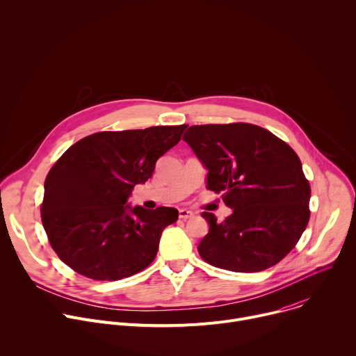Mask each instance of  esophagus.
I'll list each match as a JSON object with an SVG mask.
<instances>
[{"label":"esophagus","mask_w":356,"mask_h":356,"mask_svg":"<svg viewBox=\"0 0 356 356\" xmlns=\"http://www.w3.org/2000/svg\"><path fill=\"white\" fill-rule=\"evenodd\" d=\"M179 217L181 218V220H188V218H193L194 217V214L191 213V211H188V210H186V209H180L179 210Z\"/></svg>","instance_id":"34e87169"}]
</instances>
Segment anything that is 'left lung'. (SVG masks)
Segmentation results:
<instances>
[{
    "instance_id": "obj_1",
    "label": "left lung",
    "mask_w": 356,
    "mask_h": 356,
    "mask_svg": "<svg viewBox=\"0 0 356 356\" xmlns=\"http://www.w3.org/2000/svg\"><path fill=\"white\" fill-rule=\"evenodd\" d=\"M207 173V188L224 193L232 214L210 225L198 245L207 264L242 273L279 264L310 218V184L296 152L258 125H193L183 136Z\"/></svg>"
}]
</instances>
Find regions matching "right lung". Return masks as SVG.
<instances>
[{
  "mask_svg": "<svg viewBox=\"0 0 356 356\" xmlns=\"http://www.w3.org/2000/svg\"><path fill=\"white\" fill-rule=\"evenodd\" d=\"M184 129L97 132L65 152L46 176L40 207L43 228L62 262L94 280L129 277L154 262L161 235L179 211L131 207L127 201Z\"/></svg>",
  "mask_w": 356,
  "mask_h": 356,
  "instance_id": "add662e5",
  "label": "right lung"
}]
</instances>
